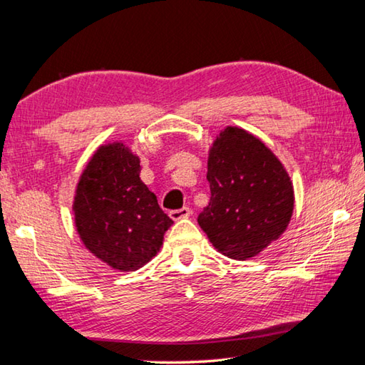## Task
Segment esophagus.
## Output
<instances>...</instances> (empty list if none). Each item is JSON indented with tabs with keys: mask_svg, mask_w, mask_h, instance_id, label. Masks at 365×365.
<instances>
[{
	"mask_svg": "<svg viewBox=\"0 0 365 365\" xmlns=\"http://www.w3.org/2000/svg\"><path fill=\"white\" fill-rule=\"evenodd\" d=\"M192 214V211H190V207H181V210H173V211H170V217H172L173 220H180V219H185V217H189V215Z\"/></svg>",
	"mask_w": 365,
	"mask_h": 365,
	"instance_id": "obj_1",
	"label": "esophagus"
}]
</instances>
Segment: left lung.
Wrapping results in <instances>:
<instances>
[{"instance_id": "1", "label": "left lung", "mask_w": 365, "mask_h": 365, "mask_svg": "<svg viewBox=\"0 0 365 365\" xmlns=\"http://www.w3.org/2000/svg\"><path fill=\"white\" fill-rule=\"evenodd\" d=\"M206 180L211 200L198 224L224 255L252 258L285 232L294 206L293 184L262 140L240 128L220 132Z\"/></svg>"}]
</instances>
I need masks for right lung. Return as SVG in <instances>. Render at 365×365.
Instances as JSON below:
<instances>
[{"label": "right lung", "instance_id": "add662e5", "mask_svg": "<svg viewBox=\"0 0 365 365\" xmlns=\"http://www.w3.org/2000/svg\"><path fill=\"white\" fill-rule=\"evenodd\" d=\"M140 159L123 143L101 146L81 175L73 211L86 249L118 271L158 254L173 220L140 180Z\"/></svg>", "mask_w": 365, "mask_h": 365}]
</instances>
